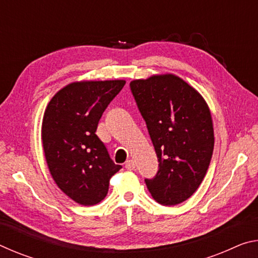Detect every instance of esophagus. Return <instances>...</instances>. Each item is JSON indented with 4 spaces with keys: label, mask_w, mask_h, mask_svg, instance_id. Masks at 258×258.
Returning a JSON list of instances; mask_svg holds the SVG:
<instances>
[{
    "label": "esophagus",
    "mask_w": 258,
    "mask_h": 258,
    "mask_svg": "<svg viewBox=\"0 0 258 258\" xmlns=\"http://www.w3.org/2000/svg\"><path fill=\"white\" fill-rule=\"evenodd\" d=\"M125 168L128 169V171H133V169L135 168V163L133 159H128L127 161L125 163Z\"/></svg>",
    "instance_id": "34e87169"
}]
</instances>
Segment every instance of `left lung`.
I'll use <instances>...</instances> for the list:
<instances>
[{
  "instance_id": "obj_1",
  "label": "left lung",
  "mask_w": 258,
  "mask_h": 258,
  "mask_svg": "<svg viewBox=\"0 0 258 258\" xmlns=\"http://www.w3.org/2000/svg\"><path fill=\"white\" fill-rule=\"evenodd\" d=\"M131 90L146 120L159 169L148 190L157 203L174 206L202 184L214 149L211 110L203 95L174 74L134 80Z\"/></svg>"
}]
</instances>
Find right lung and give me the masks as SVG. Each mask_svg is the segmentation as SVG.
<instances>
[{
    "instance_id": "right-lung-1",
    "label": "right lung",
    "mask_w": 258,
    "mask_h": 258,
    "mask_svg": "<svg viewBox=\"0 0 258 258\" xmlns=\"http://www.w3.org/2000/svg\"><path fill=\"white\" fill-rule=\"evenodd\" d=\"M125 83L73 82L52 97L43 115L42 143L51 176L64 195L83 206L103 200L111 176L121 168L95 132L103 111Z\"/></svg>"
}]
</instances>
